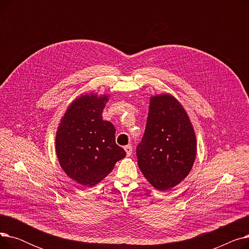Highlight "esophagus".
<instances>
[{"label":"esophagus","mask_w":249,"mask_h":249,"mask_svg":"<svg viewBox=\"0 0 249 249\" xmlns=\"http://www.w3.org/2000/svg\"><path fill=\"white\" fill-rule=\"evenodd\" d=\"M124 149H125V151H126L127 156H130V155L132 154V146H131V145H127V146H125V147H124Z\"/></svg>","instance_id":"34e87169"}]
</instances>
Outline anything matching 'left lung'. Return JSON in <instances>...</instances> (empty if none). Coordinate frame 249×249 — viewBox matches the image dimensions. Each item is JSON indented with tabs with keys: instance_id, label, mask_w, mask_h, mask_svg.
<instances>
[{
	"instance_id": "1",
	"label": "left lung",
	"mask_w": 249,
	"mask_h": 249,
	"mask_svg": "<svg viewBox=\"0 0 249 249\" xmlns=\"http://www.w3.org/2000/svg\"><path fill=\"white\" fill-rule=\"evenodd\" d=\"M196 136L181 105L171 95L150 99L144 134L136 147L140 171L160 191L179 184L196 158Z\"/></svg>"
}]
</instances>
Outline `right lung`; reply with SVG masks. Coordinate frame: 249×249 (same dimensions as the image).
Masks as SVG:
<instances>
[{
	"instance_id": "add662e5",
	"label": "right lung",
	"mask_w": 249,
	"mask_h": 249,
	"mask_svg": "<svg viewBox=\"0 0 249 249\" xmlns=\"http://www.w3.org/2000/svg\"><path fill=\"white\" fill-rule=\"evenodd\" d=\"M107 96L86 95L69 107L58 126L55 143L61 168L84 186H94L126 156L116 144V129L102 118Z\"/></svg>"
}]
</instances>
